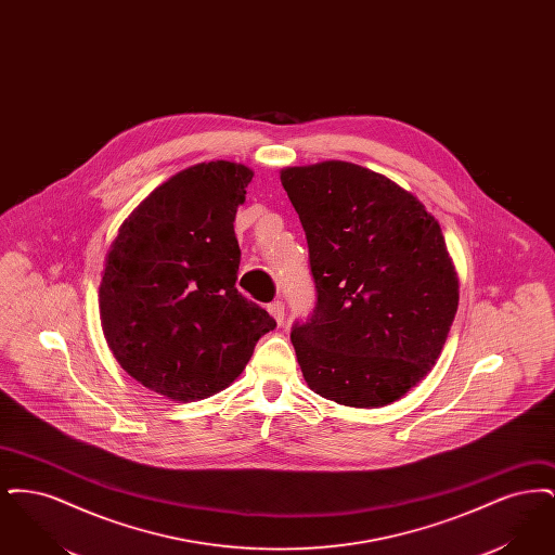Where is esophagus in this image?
Returning a JSON list of instances; mask_svg holds the SVG:
<instances>
[{"instance_id": "34e87169", "label": "esophagus", "mask_w": 555, "mask_h": 555, "mask_svg": "<svg viewBox=\"0 0 555 555\" xmlns=\"http://www.w3.org/2000/svg\"><path fill=\"white\" fill-rule=\"evenodd\" d=\"M268 312L272 314V318L279 322V324H283L285 322V304L283 301H272L270 306H268Z\"/></svg>"}]
</instances>
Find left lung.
Listing matches in <instances>:
<instances>
[{"mask_svg": "<svg viewBox=\"0 0 555 555\" xmlns=\"http://www.w3.org/2000/svg\"><path fill=\"white\" fill-rule=\"evenodd\" d=\"M299 214L317 310L291 331L308 387L383 408L437 364L460 285L439 222L385 175L328 159L281 170Z\"/></svg>", "mask_w": 555, "mask_h": 555, "instance_id": "left-lung-1", "label": "left lung"}]
</instances>
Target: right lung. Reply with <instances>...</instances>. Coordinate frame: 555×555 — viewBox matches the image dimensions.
Instances as JSON below:
<instances>
[{"label": "right lung", "mask_w": 555, "mask_h": 555, "mask_svg": "<svg viewBox=\"0 0 555 555\" xmlns=\"http://www.w3.org/2000/svg\"><path fill=\"white\" fill-rule=\"evenodd\" d=\"M251 179V168L227 159L181 170L129 214L107 249V347L137 383L172 401L227 389L276 326L235 287L233 222Z\"/></svg>", "instance_id": "1"}]
</instances>
